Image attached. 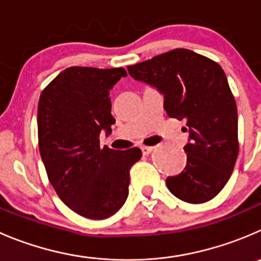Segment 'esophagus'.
Instances as JSON below:
<instances>
[{"label": "esophagus", "instance_id": "obj_1", "mask_svg": "<svg viewBox=\"0 0 261 261\" xmlns=\"http://www.w3.org/2000/svg\"><path fill=\"white\" fill-rule=\"evenodd\" d=\"M153 150H154V146H143V148H141V151H143L144 155H149Z\"/></svg>", "mask_w": 261, "mask_h": 261}]
</instances>
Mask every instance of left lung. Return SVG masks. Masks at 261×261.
Here are the masks:
<instances>
[{
    "mask_svg": "<svg viewBox=\"0 0 261 261\" xmlns=\"http://www.w3.org/2000/svg\"><path fill=\"white\" fill-rule=\"evenodd\" d=\"M128 75L158 90L172 118L186 120V167L167 177L169 191L191 204L209 201L226 186L239 155L237 107L218 63L173 49L127 66Z\"/></svg>",
    "mask_w": 261,
    "mask_h": 261,
    "instance_id": "obj_1",
    "label": "left lung"
}]
</instances>
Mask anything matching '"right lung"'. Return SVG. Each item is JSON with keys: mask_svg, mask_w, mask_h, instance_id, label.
<instances>
[{"mask_svg": "<svg viewBox=\"0 0 261 261\" xmlns=\"http://www.w3.org/2000/svg\"><path fill=\"white\" fill-rule=\"evenodd\" d=\"M125 69L69 67L42 92L38 139L50 185L71 211L89 219H106L125 204L130 168L139 148H100L99 135L112 133L110 92Z\"/></svg>", "mask_w": 261, "mask_h": 261, "instance_id": "right-lung-1", "label": "right lung"}]
</instances>
